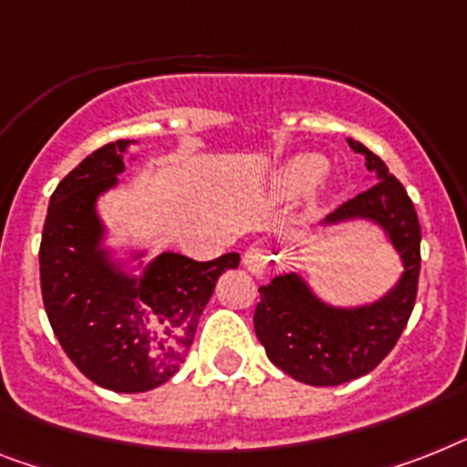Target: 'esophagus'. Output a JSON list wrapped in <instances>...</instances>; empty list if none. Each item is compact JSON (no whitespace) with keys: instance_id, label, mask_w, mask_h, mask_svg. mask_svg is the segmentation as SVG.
Returning <instances> with one entry per match:
<instances>
[{"instance_id":"obj_1","label":"esophagus","mask_w":467,"mask_h":467,"mask_svg":"<svg viewBox=\"0 0 467 467\" xmlns=\"http://www.w3.org/2000/svg\"><path fill=\"white\" fill-rule=\"evenodd\" d=\"M245 267L253 272V275H267V272H272L275 269V255L269 253L265 245H253V248H248V253H245Z\"/></svg>"}]
</instances>
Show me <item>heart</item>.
I'll return each instance as SVG.
<instances>
[{
    "instance_id": "obj_1",
    "label": "heart",
    "mask_w": 467,
    "mask_h": 467,
    "mask_svg": "<svg viewBox=\"0 0 467 467\" xmlns=\"http://www.w3.org/2000/svg\"><path fill=\"white\" fill-rule=\"evenodd\" d=\"M325 171V161L319 157L303 155L291 160L279 169L275 176V192L279 198H294L306 188H310Z\"/></svg>"
}]
</instances>
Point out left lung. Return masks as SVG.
I'll list each match as a JSON object with an SVG mask.
<instances>
[{"label": "left lung", "mask_w": 467, "mask_h": 467, "mask_svg": "<svg viewBox=\"0 0 467 467\" xmlns=\"http://www.w3.org/2000/svg\"><path fill=\"white\" fill-rule=\"evenodd\" d=\"M348 145L365 155V167L379 181L337 207L327 222L365 217L384 226L406 272L387 298L356 310L319 303L298 275L276 276L269 286H260L253 317L260 344L276 368L312 387H338L372 372L406 329L418 296L422 236L413 200L363 142L348 140Z\"/></svg>", "instance_id": "left-lung-1"}]
</instances>
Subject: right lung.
I'll list each match as a JSON object with an SVG mask.
<instances>
[{
  "label": "right lung",
  "mask_w": 467,
  "mask_h": 467,
  "mask_svg": "<svg viewBox=\"0 0 467 467\" xmlns=\"http://www.w3.org/2000/svg\"><path fill=\"white\" fill-rule=\"evenodd\" d=\"M129 140L95 150L59 181L40 241V288L54 337L90 381L140 394L171 379L191 350L214 284L238 253L210 262L161 253L140 281L114 272L98 243L99 192L117 183Z\"/></svg>",
  "instance_id": "obj_1"
}]
</instances>
